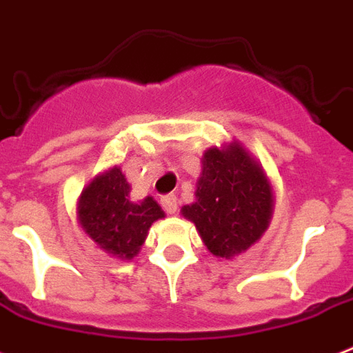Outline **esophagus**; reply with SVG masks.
I'll return each instance as SVG.
<instances>
[{"label": "esophagus", "mask_w": 353, "mask_h": 353, "mask_svg": "<svg viewBox=\"0 0 353 353\" xmlns=\"http://www.w3.org/2000/svg\"><path fill=\"white\" fill-rule=\"evenodd\" d=\"M161 205H163V209L168 212V214H174L177 210V198L176 194H166L161 198Z\"/></svg>", "instance_id": "obj_1"}]
</instances>
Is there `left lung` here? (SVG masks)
Segmentation results:
<instances>
[{"label":"left lung","instance_id":"left-lung-1","mask_svg":"<svg viewBox=\"0 0 353 353\" xmlns=\"http://www.w3.org/2000/svg\"><path fill=\"white\" fill-rule=\"evenodd\" d=\"M271 210L273 192L262 166L234 143L205 152L196 203L185 205L181 212L194 221L212 254L231 258L262 236Z\"/></svg>","mask_w":353,"mask_h":353}]
</instances>
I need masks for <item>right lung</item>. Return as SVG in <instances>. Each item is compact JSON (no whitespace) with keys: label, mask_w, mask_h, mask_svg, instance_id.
<instances>
[{"label":"right lung","mask_w":353,"mask_h":353,"mask_svg":"<svg viewBox=\"0 0 353 353\" xmlns=\"http://www.w3.org/2000/svg\"><path fill=\"white\" fill-rule=\"evenodd\" d=\"M159 218H165V212L154 198L130 199V183L117 166L95 177L79 201V221L85 234L122 260L137 254L150 225Z\"/></svg>","instance_id":"obj_1"}]
</instances>
